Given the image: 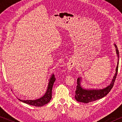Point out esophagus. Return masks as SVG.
<instances>
[{"instance_id":"esophagus-1","label":"esophagus","mask_w":122,"mask_h":122,"mask_svg":"<svg viewBox=\"0 0 122 122\" xmlns=\"http://www.w3.org/2000/svg\"><path fill=\"white\" fill-rule=\"evenodd\" d=\"M76 65V63L75 62H73V61H71V62H69L67 63V69L69 71H71V69L73 68Z\"/></svg>"}]
</instances>
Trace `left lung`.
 <instances>
[{
	"label": "left lung",
	"instance_id": "8db88e82",
	"mask_svg": "<svg viewBox=\"0 0 122 122\" xmlns=\"http://www.w3.org/2000/svg\"><path fill=\"white\" fill-rule=\"evenodd\" d=\"M114 46L116 51V54L118 58L117 67L116 68V73L113 76V78L110 84L103 88L102 89H92L86 88L83 87L81 85V82H82V78L81 77H79L77 80V86L75 91V100L78 102L88 103L89 102L98 100L99 99L102 98L106 96L109 92H110L111 89L114 84L116 76L117 75L119 63V51L116 45L114 44Z\"/></svg>",
	"mask_w": 122,
	"mask_h": 122
}]
</instances>
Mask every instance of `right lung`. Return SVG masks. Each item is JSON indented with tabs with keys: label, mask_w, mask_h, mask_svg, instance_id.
Returning <instances> with one entry per match:
<instances>
[{
	"label": "right lung",
	"mask_w": 122,
	"mask_h": 122,
	"mask_svg": "<svg viewBox=\"0 0 122 122\" xmlns=\"http://www.w3.org/2000/svg\"><path fill=\"white\" fill-rule=\"evenodd\" d=\"M56 80L54 74H51V76L49 79V82L47 86L46 92L45 94L42 97L36 99V100H19L22 102H24L26 104L31 105L35 107H42L44 105L47 104V103L50 102L51 99V92H52V88L54 83Z\"/></svg>",
	"instance_id": "1"
}]
</instances>
